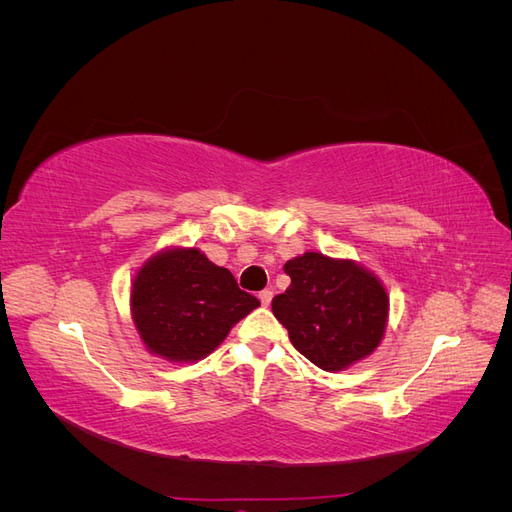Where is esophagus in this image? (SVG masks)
<instances>
[{"instance_id":"esophagus-1","label":"esophagus","mask_w":512,"mask_h":512,"mask_svg":"<svg viewBox=\"0 0 512 512\" xmlns=\"http://www.w3.org/2000/svg\"><path fill=\"white\" fill-rule=\"evenodd\" d=\"M258 299H260V303H262V305H269V303H271V299H273V292H271L269 288H265V290H262V292L258 294Z\"/></svg>"}]
</instances>
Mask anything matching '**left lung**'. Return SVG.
<instances>
[{
    "label": "left lung",
    "instance_id": "1",
    "mask_svg": "<svg viewBox=\"0 0 512 512\" xmlns=\"http://www.w3.org/2000/svg\"><path fill=\"white\" fill-rule=\"evenodd\" d=\"M290 286L271 303L292 346L324 371L374 352L386 329L389 297L376 275L352 260L307 252L284 265Z\"/></svg>",
    "mask_w": 512,
    "mask_h": 512
}]
</instances>
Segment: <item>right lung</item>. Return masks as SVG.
Listing matches in <instances>:
<instances>
[{"label":"right lung","instance_id":"add662e5","mask_svg":"<svg viewBox=\"0 0 512 512\" xmlns=\"http://www.w3.org/2000/svg\"><path fill=\"white\" fill-rule=\"evenodd\" d=\"M260 305L196 247L149 258L132 284V318L149 352L173 363L205 359Z\"/></svg>","mask_w":512,"mask_h":512}]
</instances>
